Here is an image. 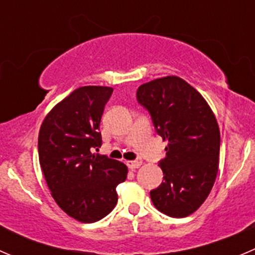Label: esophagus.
<instances>
[{"mask_svg": "<svg viewBox=\"0 0 255 255\" xmlns=\"http://www.w3.org/2000/svg\"><path fill=\"white\" fill-rule=\"evenodd\" d=\"M127 165L129 166L130 169H137V168H139V166L142 165V159L138 158V159H135V160L127 161Z\"/></svg>", "mask_w": 255, "mask_h": 255, "instance_id": "obj_1", "label": "esophagus"}]
</instances>
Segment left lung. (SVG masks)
<instances>
[{
    "mask_svg": "<svg viewBox=\"0 0 255 255\" xmlns=\"http://www.w3.org/2000/svg\"><path fill=\"white\" fill-rule=\"evenodd\" d=\"M137 101L168 140L159 160L163 182L150 191L151 201L170 217H186L204 204L217 176L221 137L215 115L201 94L177 76L140 85Z\"/></svg>",
    "mask_w": 255,
    "mask_h": 255,
    "instance_id": "left-lung-1",
    "label": "left lung"
}]
</instances>
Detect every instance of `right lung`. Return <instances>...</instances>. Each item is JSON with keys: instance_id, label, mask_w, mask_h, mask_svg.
Masks as SVG:
<instances>
[{"instance_id": "obj_1", "label": "right lung", "mask_w": 255, "mask_h": 255, "mask_svg": "<svg viewBox=\"0 0 255 255\" xmlns=\"http://www.w3.org/2000/svg\"><path fill=\"white\" fill-rule=\"evenodd\" d=\"M112 92L105 86L76 89L49 112L38 138L39 163L54 200L84 223L111 212L116 187L128 173L121 161L91 153L102 145L100 122Z\"/></svg>"}]
</instances>
